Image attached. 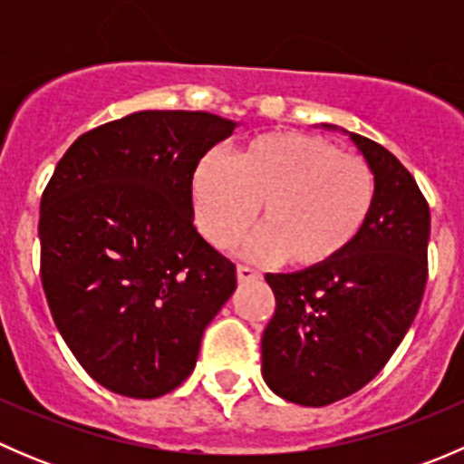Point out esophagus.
I'll list each match as a JSON object with an SVG mask.
<instances>
[{
	"label": "esophagus",
	"mask_w": 464,
	"mask_h": 464,
	"mask_svg": "<svg viewBox=\"0 0 464 464\" xmlns=\"http://www.w3.org/2000/svg\"><path fill=\"white\" fill-rule=\"evenodd\" d=\"M260 278V271L254 269L249 265H237V280L240 283H251V280H258Z\"/></svg>",
	"instance_id": "obj_1"
}]
</instances>
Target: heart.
<instances>
[{"mask_svg": "<svg viewBox=\"0 0 464 464\" xmlns=\"http://www.w3.org/2000/svg\"><path fill=\"white\" fill-rule=\"evenodd\" d=\"M190 199L199 228L219 249L246 236L260 206L262 231L249 256L312 269L339 258L363 231L375 175L366 159L325 139L274 132L240 145L228 163L199 159Z\"/></svg>", "mask_w": 464, "mask_h": 464, "instance_id": "obj_1", "label": "heart"}]
</instances>
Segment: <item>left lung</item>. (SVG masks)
<instances>
[{
    "label": "left lung",
    "instance_id": "1",
    "mask_svg": "<svg viewBox=\"0 0 464 464\" xmlns=\"http://www.w3.org/2000/svg\"><path fill=\"white\" fill-rule=\"evenodd\" d=\"M350 139L375 175L363 231L327 265L265 276L276 312L262 332V377L301 406L366 386L409 332L427 287L431 213L422 190L383 145Z\"/></svg>",
    "mask_w": 464,
    "mask_h": 464
}]
</instances>
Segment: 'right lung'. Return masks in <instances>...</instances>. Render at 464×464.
Returning <instances> with one entry per match:
<instances>
[{
    "label": "right lung",
    "instance_id": "right-lung-1",
    "mask_svg": "<svg viewBox=\"0 0 464 464\" xmlns=\"http://www.w3.org/2000/svg\"><path fill=\"white\" fill-rule=\"evenodd\" d=\"M236 123L134 111L78 137L40 202V276L55 327L87 375L152 400L198 363L236 265L193 222L190 177Z\"/></svg>",
    "mask_w": 464,
    "mask_h": 464
}]
</instances>
